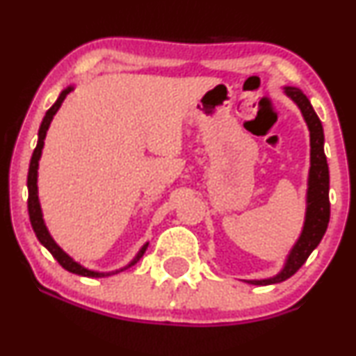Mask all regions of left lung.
<instances>
[{"mask_svg": "<svg viewBox=\"0 0 356 356\" xmlns=\"http://www.w3.org/2000/svg\"><path fill=\"white\" fill-rule=\"evenodd\" d=\"M285 94L292 99L295 104L302 111L303 118H305L308 131H310V177H308V195H307V216L305 225H303L302 235L295 243L292 252H290L289 259L284 270L278 273L277 277L267 278V280H248L252 285H270L284 282L286 278L293 275L307 259L310 257L315 247L318 245L320 241L323 238L327 227L330 222V175H328V164L327 157L323 151V127L320 122L318 115L312 108L308 97L297 88H285Z\"/></svg>", "mask_w": 356, "mask_h": 356, "instance_id": "8db88e82", "label": "left lung"}]
</instances>
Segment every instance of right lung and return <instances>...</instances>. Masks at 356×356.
I'll use <instances>...</instances> for the list:
<instances>
[{
  "label": "right lung",
  "mask_w": 356,
  "mask_h": 356,
  "mask_svg": "<svg viewBox=\"0 0 356 356\" xmlns=\"http://www.w3.org/2000/svg\"><path fill=\"white\" fill-rule=\"evenodd\" d=\"M71 91H72V88H67V89H64L61 94H59L58 101H56L54 104L48 109V113H46L44 119H42V122H41V126H40V132H38V144H36V149H34V152H33L31 162H29V170H28V212H29V220H31L33 230H34V234H36L38 241H40L46 248H48V250L51 252V255H53L54 259L58 260V264L61 265L63 268H66V270L71 272V273H76V275L99 278V277H106V275H113V273H118L119 270L111 272V273H99V272L88 270V268H84L83 265H79L78 262H74V260H72L70 255L64 254L61 248L56 245V242L53 241V238H51L48 229H46L44 220H42L41 207H40V199H38V184H36L38 182V164H40L42 145H44L46 131H48L49 124H51V121H53V115L58 113V109L61 108L63 101L66 99V96ZM145 248H147V243H145V245L140 248L139 254L136 255V259L132 260V262L127 265V267L121 268V272L126 270V268H129L134 264L139 262L140 257L144 255Z\"/></svg>",
  "instance_id": "1"
}]
</instances>
